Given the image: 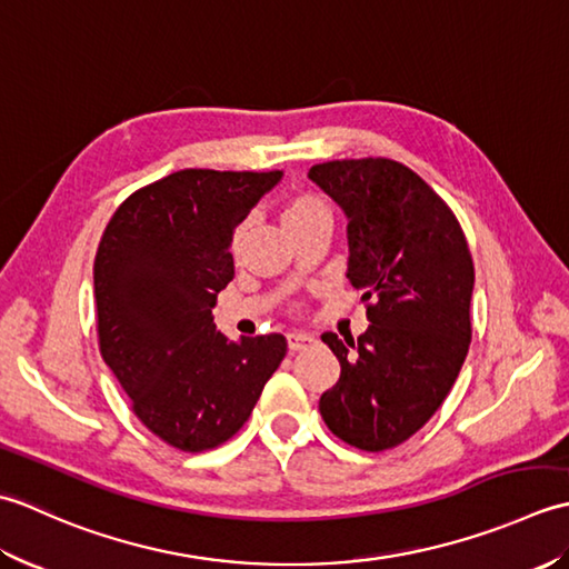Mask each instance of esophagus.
<instances>
[{
    "instance_id": "esophagus-1",
    "label": "esophagus",
    "mask_w": 569,
    "mask_h": 569,
    "mask_svg": "<svg viewBox=\"0 0 569 569\" xmlns=\"http://www.w3.org/2000/svg\"><path fill=\"white\" fill-rule=\"evenodd\" d=\"M286 340H288V349H291V352H300V349H306L316 342V337L308 332H288Z\"/></svg>"
}]
</instances>
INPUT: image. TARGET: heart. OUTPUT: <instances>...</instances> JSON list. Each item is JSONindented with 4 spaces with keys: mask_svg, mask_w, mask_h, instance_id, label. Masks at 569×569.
Instances as JSON below:
<instances>
[{
    "mask_svg": "<svg viewBox=\"0 0 569 569\" xmlns=\"http://www.w3.org/2000/svg\"><path fill=\"white\" fill-rule=\"evenodd\" d=\"M312 220H330L328 204H325L318 196H312V192H300V196H293L286 202V208H283L286 229L296 227V224H306ZM239 244H241V232L237 234V241H234L237 249H239Z\"/></svg>",
    "mask_w": 569,
    "mask_h": 569,
    "instance_id": "b5f03b06",
    "label": "heart"
}]
</instances>
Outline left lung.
I'll return each mask as SVG.
<instances>
[{
  "label": "left lung",
  "instance_id": "left-lung-1",
  "mask_svg": "<svg viewBox=\"0 0 569 569\" xmlns=\"http://www.w3.org/2000/svg\"><path fill=\"white\" fill-rule=\"evenodd\" d=\"M308 178L347 217V278L371 322L357 342L322 335L342 371L320 413L340 440L381 452L426 426L465 365L475 263L452 210L403 163L330 161Z\"/></svg>",
  "mask_w": 569,
  "mask_h": 569
}]
</instances>
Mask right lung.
<instances>
[{
  "label": "right lung",
  "mask_w": 569,
  "mask_h": 569,
  "mask_svg": "<svg viewBox=\"0 0 569 569\" xmlns=\"http://www.w3.org/2000/svg\"><path fill=\"white\" fill-rule=\"evenodd\" d=\"M281 178L186 168L129 196L102 234V359L143 426L183 452L232 438L286 357L283 335L234 342L212 318L234 278V229Z\"/></svg>",
  "instance_id": "obj_1"
}]
</instances>
